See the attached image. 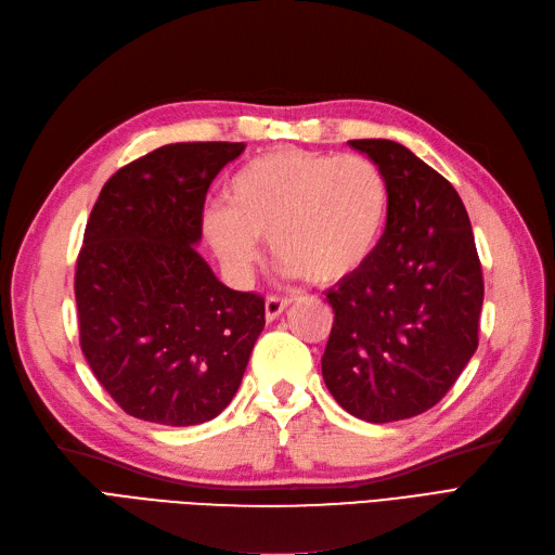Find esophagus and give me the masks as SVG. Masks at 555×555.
I'll return each instance as SVG.
<instances>
[{
    "label": "esophagus",
    "instance_id": "34e87169",
    "mask_svg": "<svg viewBox=\"0 0 555 555\" xmlns=\"http://www.w3.org/2000/svg\"><path fill=\"white\" fill-rule=\"evenodd\" d=\"M289 305H292V298H280V296H269V298H266V302H263L266 321H275Z\"/></svg>",
    "mask_w": 555,
    "mask_h": 555
}]
</instances>
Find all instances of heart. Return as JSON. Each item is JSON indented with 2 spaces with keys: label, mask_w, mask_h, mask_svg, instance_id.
Wrapping results in <instances>:
<instances>
[{
  "label": "heart",
  "mask_w": 555,
  "mask_h": 555,
  "mask_svg": "<svg viewBox=\"0 0 555 555\" xmlns=\"http://www.w3.org/2000/svg\"><path fill=\"white\" fill-rule=\"evenodd\" d=\"M389 184L360 154L284 147L243 166L228 186V205L205 211V232L228 271L246 280L261 236L286 275L314 284L339 282L371 259L385 232Z\"/></svg>",
  "instance_id": "obj_1"
}]
</instances>
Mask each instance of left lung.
<instances>
[{
  "instance_id": "8db88e82",
  "label": "left lung",
  "mask_w": 555,
  "mask_h": 555,
  "mask_svg": "<svg viewBox=\"0 0 555 555\" xmlns=\"http://www.w3.org/2000/svg\"><path fill=\"white\" fill-rule=\"evenodd\" d=\"M378 164L389 211L378 248L327 292L335 312L321 358L335 401L369 424L437 405L478 348L482 271L457 191L405 145L348 141Z\"/></svg>"
}]
</instances>
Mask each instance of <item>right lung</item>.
Instances as JSON below:
<instances>
[{
  "label": "right lung",
  "instance_id": "right-lung-1",
  "mask_svg": "<svg viewBox=\"0 0 555 555\" xmlns=\"http://www.w3.org/2000/svg\"><path fill=\"white\" fill-rule=\"evenodd\" d=\"M243 143H172L102 186L77 257L81 352L131 416L195 426L234 398L263 330V298L197 255L214 177Z\"/></svg>",
  "mask_w": 555,
  "mask_h": 555
}]
</instances>
